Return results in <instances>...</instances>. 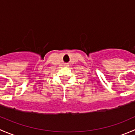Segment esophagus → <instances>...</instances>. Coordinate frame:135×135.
<instances>
[{
  "label": "esophagus",
  "mask_w": 135,
  "mask_h": 135,
  "mask_svg": "<svg viewBox=\"0 0 135 135\" xmlns=\"http://www.w3.org/2000/svg\"><path fill=\"white\" fill-rule=\"evenodd\" d=\"M65 66H69V65H68V64H65Z\"/></svg>",
  "instance_id": "1"
}]
</instances>
